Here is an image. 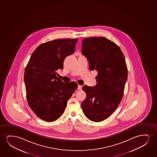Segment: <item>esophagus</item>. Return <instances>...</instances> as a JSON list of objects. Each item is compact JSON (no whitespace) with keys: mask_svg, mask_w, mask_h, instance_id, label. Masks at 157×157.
I'll use <instances>...</instances> for the list:
<instances>
[{"mask_svg":"<svg viewBox=\"0 0 157 157\" xmlns=\"http://www.w3.org/2000/svg\"><path fill=\"white\" fill-rule=\"evenodd\" d=\"M82 89V86L81 85H78V90H81Z\"/></svg>","mask_w":157,"mask_h":157,"instance_id":"34e87169","label":"esophagus"}]
</instances>
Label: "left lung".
<instances>
[{"mask_svg":"<svg viewBox=\"0 0 157 157\" xmlns=\"http://www.w3.org/2000/svg\"><path fill=\"white\" fill-rule=\"evenodd\" d=\"M82 50L90 70L98 72L97 85L82 87L86 98L82 109L87 118L98 122L109 117L122 99L128 78L127 64L120 47L104 37L84 39Z\"/></svg>","mask_w":157,"mask_h":157,"instance_id":"obj_1","label":"left lung"}]
</instances>
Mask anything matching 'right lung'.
<instances>
[{
	"label": "right lung",
	"mask_w": 157,
	"mask_h": 157,
	"mask_svg": "<svg viewBox=\"0 0 157 157\" xmlns=\"http://www.w3.org/2000/svg\"><path fill=\"white\" fill-rule=\"evenodd\" d=\"M75 39H58L41 44L35 50L24 74L26 97L30 108L48 122L62 116L67 102L78 87L75 82H63L56 71L63 69L67 56L75 50Z\"/></svg>",
	"instance_id": "obj_1"
}]
</instances>
